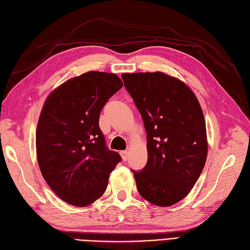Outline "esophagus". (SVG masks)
Listing matches in <instances>:
<instances>
[{
	"label": "esophagus",
	"instance_id": "esophagus-1",
	"mask_svg": "<svg viewBox=\"0 0 250 250\" xmlns=\"http://www.w3.org/2000/svg\"><path fill=\"white\" fill-rule=\"evenodd\" d=\"M120 155H121V157H122V160H124V161L128 160V158H129V152H128V150H122V151L120 152Z\"/></svg>",
	"mask_w": 250,
	"mask_h": 250
}]
</instances>
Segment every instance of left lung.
Returning <instances> with one entry per match:
<instances>
[{
    "label": "left lung",
    "instance_id": "left-lung-1",
    "mask_svg": "<svg viewBox=\"0 0 250 250\" xmlns=\"http://www.w3.org/2000/svg\"><path fill=\"white\" fill-rule=\"evenodd\" d=\"M147 133L148 160L133 171L140 194L158 206L183 200L200 177L207 157L199 101L179 79L161 72L122 74Z\"/></svg>",
    "mask_w": 250,
    "mask_h": 250
}]
</instances>
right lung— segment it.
Wrapping results in <instances>:
<instances>
[{
	"mask_svg": "<svg viewBox=\"0 0 250 250\" xmlns=\"http://www.w3.org/2000/svg\"><path fill=\"white\" fill-rule=\"evenodd\" d=\"M122 86L115 74L88 72L62 83L45 101L36 129L37 161L46 183L68 204L93 203L121 161L106 146L99 119Z\"/></svg>",
	"mask_w": 250,
	"mask_h": 250,
	"instance_id": "obj_1",
	"label": "right lung"
}]
</instances>
